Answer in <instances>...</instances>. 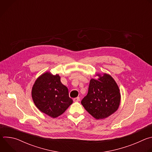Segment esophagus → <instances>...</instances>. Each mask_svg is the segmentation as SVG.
Here are the masks:
<instances>
[{
  "instance_id": "obj_1",
  "label": "esophagus",
  "mask_w": 152,
  "mask_h": 152,
  "mask_svg": "<svg viewBox=\"0 0 152 152\" xmlns=\"http://www.w3.org/2000/svg\"><path fill=\"white\" fill-rule=\"evenodd\" d=\"M80 100V98L79 97H76V98H74L73 99V101L75 102H79Z\"/></svg>"
}]
</instances>
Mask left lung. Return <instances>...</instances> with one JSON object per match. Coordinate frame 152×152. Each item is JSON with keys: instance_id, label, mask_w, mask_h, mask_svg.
<instances>
[{"instance_id": "1", "label": "left lung", "mask_w": 152, "mask_h": 152, "mask_svg": "<svg viewBox=\"0 0 152 152\" xmlns=\"http://www.w3.org/2000/svg\"><path fill=\"white\" fill-rule=\"evenodd\" d=\"M97 79L90 80L88 94L81 103L96 119H103L114 113L119 107L121 95L114 79L108 74H97Z\"/></svg>"}]
</instances>
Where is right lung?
<instances>
[{
  "instance_id": "right-lung-1",
  "label": "right lung",
  "mask_w": 152,
  "mask_h": 152,
  "mask_svg": "<svg viewBox=\"0 0 152 152\" xmlns=\"http://www.w3.org/2000/svg\"><path fill=\"white\" fill-rule=\"evenodd\" d=\"M32 97L38 109L52 118L62 114L73 103L60 76L50 72L43 73L37 79L32 86Z\"/></svg>"
}]
</instances>
